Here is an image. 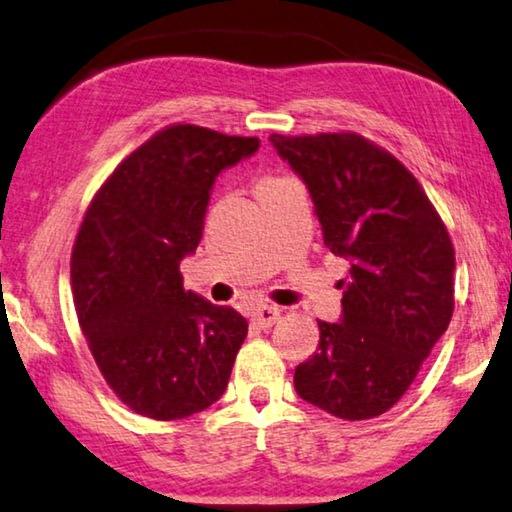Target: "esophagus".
I'll use <instances>...</instances> for the list:
<instances>
[{
	"label": "esophagus",
	"instance_id": "obj_1",
	"mask_svg": "<svg viewBox=\"0 0 512 512\" xmlns=\"http://www.w3.org/2000/svg\"><path fill=\"white\" fill-rule=\"evenodd\" d=\"M281 320V311L276 306H258L254 313H251V322H254L258 329H270L272 324Z\"/></svg>",
	"mask_w": 512,
	"mask_h": 512
}]
</instances>
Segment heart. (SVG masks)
<instances>
[{"mask_svg":"<svg viewBox=\"0 0 512 512\" xmlns=\"http://www.w3.org/2000/svg\"><path fill=\"white\" fill-rule=\"evenodd\" d=\"M281 181H286V177H272V174H267V177H263L261 181L256 183V190L270 188V186H274V183H281Z\"/></svg>","mask_w":512,"mask_h":512,"instance_id":"1","label":"heart"}]
</instances>
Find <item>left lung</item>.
<instances>
[{"label":"left lung","mask_w":512,"mask_h":512,"mask_svg":"<svg viewBox=\"0 0 512 512\" xmlns=\"http://www.w3.org/2000/svg\"><path fill=\"white\" fill-rule=\"evenodd\" d=\"M311 192L324 245L349 261L340 322L297 365V395L340 420H372L406 395L454 315L447 226L395 156L354 131L270 136Z\"/></svg>","instance_id":"1"}]
</instances>
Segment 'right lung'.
<instances>
[{
	"label": "right lung",
	"mask_w": 512,
	"mask_h": 512,
	"mask_svg": "<svg viewBox=\"0 0 512 512\" xmlns=\"http://www.w3.org/2000/svg\"><path fill=\"white\" fill-rule=\"evenodd\" d=\"M258 138L170 124L92 197L72 249V292L90 354L133 413L183 420L224 395L247 320L183 290L215 177Z\"/></svg>",
	"instance_id": "obj_1"
}]
</instances>
